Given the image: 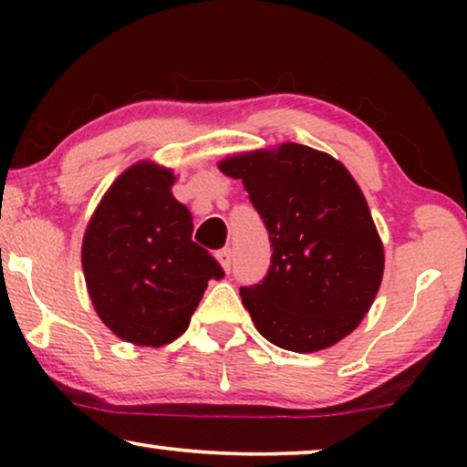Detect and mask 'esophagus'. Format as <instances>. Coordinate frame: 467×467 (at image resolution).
I'll use <instances>...</instances> for the list:
<instances>
[{
  "instance_id": "obj_1",
  "label": "esophagus",
  "mask_w": 467,
  "mask_h": 467,
  "mask_svg": "<svg viewBox=\"0 0 467 467\" xmlns=\"http://www.w3.org/2000/svg\"><path fill=\"white\" fill-rule=\"evenodd\" d=\"M216 259H219L223 270L232 272V251H229V248H223V251L216 253Z\"/></svg>"
}]
</instances>
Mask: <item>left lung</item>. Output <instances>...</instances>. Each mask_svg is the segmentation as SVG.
Wrapping results in <instances>:
<instances>
[{"label": "left lung", "instance_id": "8db88e82", "mask_svg": "<svg viewBox=\"0 0 467 467\" xmlns=\"http://www.w3.org/2000/svg\"><path fill=\"white\" fill-rule=\"evenodd\" d=\"M219 170L240 178L270 234V272L240 289L254 327L293 353L334 347L372 308L385 272L359 184L336 157L296 142L234 152Z\"/></svg>", "mask_w": 467, "mask_h": 467}]
</instances>
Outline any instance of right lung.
<instances>
[{"label": "right lung", "mask_w": 467, "mask_h": 467, "mask_svg": "<svg viewBox=\"0 0 467 467\" xmlns=\"http://www.w3.org/2000/svg\"><path fill=\"white\" fill-rule=\"evenodd\" d=\"M174 170L142 159L101 197L82 238V272L101 323L136 347L187 331L210 278L223 270L191 240L193 216L171 193Z\"/></svg>", "instance_id": "obj_1"}]
</instances>
